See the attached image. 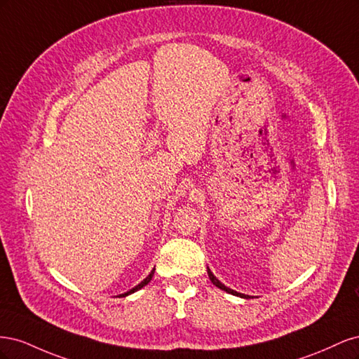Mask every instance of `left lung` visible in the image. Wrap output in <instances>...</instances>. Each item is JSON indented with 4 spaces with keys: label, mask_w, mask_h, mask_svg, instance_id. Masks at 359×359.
<instances>
[{
    "label": "left lung",
    "mask_w": 359,
    "mask_h": 359,
    "mask_svg": "<svg viewBox=\"0 0 359 359\" xmlns=\"http://www.w3.org/2000/svg\"><path fill=\"white\" fill-rule=\"evenodd\" d=\"M206 271H208V277H210V280L212 281V285H215V286L219 287V289H222V290H224V292H227V293H232V295H236V297H241V298H250L248 295H244V293H240V292L232 290V289H229L227 286H224L219 278H215V276L211 273V269H210V268H206Z\"/></svg>",
    "instance_id": "8db88e82"
}]
</instances>
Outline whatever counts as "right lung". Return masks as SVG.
I'll return each instance as SVG.
<instances>
[{
    "mask_svg": "<svg viewBox=\"0 0 359 359\" xmlns=\"http://www.w3.org/2000/svg\"><path fill=\"white\" fill-rule=\"evenodd\" d=\"M154 269H156V268H154ZM154 269L151 271L149 276H148L147 278H144V281H140V283H139L137 286H135L133 289H130V290L126 292V293H121V295H119V297H127V295H130V293H133V292H136V290H139V289H142L144 286H147V285L149 283V281H151V278H153V276H154Z\"/></svg>",
    "mask_w": 359,
    "mask_h": 359,
    "instance_id": "right-lung-1",
    "label": "right lung"
}]
</instances>
